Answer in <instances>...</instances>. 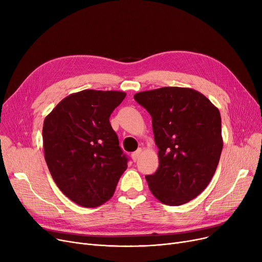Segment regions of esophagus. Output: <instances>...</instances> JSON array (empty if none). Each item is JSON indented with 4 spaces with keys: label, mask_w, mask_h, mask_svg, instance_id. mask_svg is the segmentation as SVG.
<instances>
[{
    "label": "esophagus",
    "mask_w": 262,
    "mask_h": 262,
    "mask_svg": "<svg viewBox=\"0 0 262 262\" xmlns=\"http://www.w3.org/2000/svg\"><path fill=\"white\" fill-rule=\"evenodd\" d=\"M142 150H143V149L140 147V148L137 149L136 152H134V153L132 154V159H133L135 162L139 159V157H140V155H141V153H142Z\"/></svg>",
    "instance_id": "esophagus-1"
}]
</instances>
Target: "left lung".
<instances>
[{
	"label": "left lung",
	"mask_w": 262,
	"mask_h": 262,
	"mask_svg": "<svg viewBox=\"0 0 262 262\" xmlns=\"http://www.w3.org/2000/svg\"><path fill=\"white\" fill-rule=\"evenodd\" d=\"M152 117L159 167L146 175L148 188L162 204L180 206L208 186L223 147L221 115L201 92L162 87L134 95Z\"/></svg>",
	"instance_id": "8db88e82"
}]
</instances>
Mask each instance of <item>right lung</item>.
<instances>
[{
    "label": "right lung",
    "instance_id": "1",
    "mask_svg": "<svg viewBox=\"0 0 262 262\" xmlns=\"http://www.w3.org/2000/svg\"><path fill=\"white\" fill-rule=\"evenodd\" d=\"M123 91L87 89L68 95L46 117L45 158L62 193L84 207H98L115 193L127 158L109 117Z\"/></svg>",
    "mask_w": 262,
    "mask_h": 262
}]
</instances>
